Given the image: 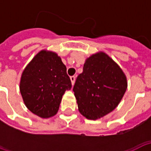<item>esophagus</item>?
<instances>
[{
  "label": "esophagus",
  "instance_id": "obj_1",
  "mask_svg": "<svg viewBox=\"0 0 151 151\" xmlns=\"http://www.w3.org/2000/svg\"><path fill=\"white\" fill-rule=\"evenodd\" d=\"M75 79L76 78L74 76H72V77H70V80H71V82H72V85H74V82H75Z\"/></svg>",
  "mask_w": 151,
  "mask_h": 151
}]
</instances>
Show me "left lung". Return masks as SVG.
Returning a JSON list of instances; mask_svg holds the SVG:
<instances>
[{
	"mask_svg": "<svg viewBox=\"0 0 151 151\" xmlns=\"http://www.w3.org/2000/svg\"><path fill=\"white\" fill-rule=\"evenodd\" d=\"M127 86L124 73L107 53L92 54L73 86L79 112L89 120L100 119L118 106Z\"/></svg>",
	"mask_w": 151,
	"mask_h": 151,
	"instance_id": "obj_1",
	"label": "left lung"
}]
</instances>
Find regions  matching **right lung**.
Masks as SVG:
<instances>
[{"mask_svg":"<svg viewBox=\"0 0 151 151\" xmlns=\"http://www.w3.org/2000/svg\"><path fill=\"white\" fill-rule=\"evenodd\" d=\"M71 87L61 58L46 49L39 52L26 66L19 83L26 107L43 119L57 113L63 95Z\"/></svg>","mask_w":151,"mask_h":151,"instance_id":"obj_1","label":"right lung"}]
</instances>
